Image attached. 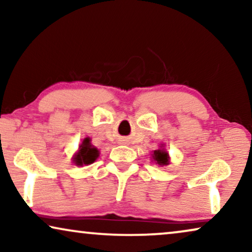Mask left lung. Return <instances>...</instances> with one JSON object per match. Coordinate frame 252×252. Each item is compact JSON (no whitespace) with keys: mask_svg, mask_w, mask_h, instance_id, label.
Masks as SVG:
<instances>
[{"mask_svg":"<svg viewBox=\"0 0 252 252\" xmlns=\"http://www.w3.org/2000/svg\"><path fill=\"white\" fill-rule=\"evenodd\" d=\"M153 159L156 161V164L160 165V166H165V165L170 164V157H168V153L163 148V144L159 149L155 150L153 154Z\"/></svg>","mask_w":252,"mask_h":252,"instance_id":"obj_1","label":"left lung"}]
</instances>
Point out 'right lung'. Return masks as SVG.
Segmentation results:
<instances>
[{"mask_svg":"<svg viewBox=\"0 0 252 252\" xmlns=\"http://www.w3.org/2000/svg\"><path fill=\"white\" fill-rule=\"evenodd\" d=\"M99 156V151L97 148H95L91 143V139L86 137L82 141V143L79 146L78 153L74 155L73 157V163L77 166H82V165H89L93 164L97 159Z\"/></svg>","mask_w":252,"mask_h":252,"instance_id":"add662e5","label":"right lung"}]
</instances>
